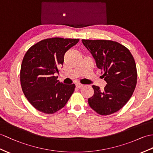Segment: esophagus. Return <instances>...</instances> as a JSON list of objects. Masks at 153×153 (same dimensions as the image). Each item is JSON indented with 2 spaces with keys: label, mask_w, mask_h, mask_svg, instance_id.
Instances as JSON below:
<instances>
[{
  "label": "esophagus",
  "mask_w": 153,
  "mask_h": 153,
  "mask_svg": "<svg viewBox=\"0 0 153 153\" xmlns=\"http://www.w3.org/2000/svg\"><path fill=\"white\" fill-rule=\"evenodd\" d=\"M83 86H84V85L81 84H79V83L76 84V87L77 88H82Z\"/></svg>",
  "instance_id": "34e87169"
}]
</instances>
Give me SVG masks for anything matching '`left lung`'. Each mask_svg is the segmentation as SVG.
<instances>
[{
	"mask_svg": "<svg viewBox=\"0 0 153 153\" xmlns=\"http://www.w3.org/2000/svg\"><path fill=\"white\" fill-rule=\"evenodd\" d=\"M84 45L95 59L97 67L103 71L106 82L103 90L92 85L94 94L88 104L102 115L116 112L131 97L137 83L136 65L127 48L110 40L82 39Z\"/></svg>",
	"mask_w": 153,
	"mask_h": 153,
	"instance_id": "left-lung-1",
	"label": "left lung"
}]
</instances>
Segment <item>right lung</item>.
<instances>
[{
  "instance_id": "right-lung-1",
  "label": "right lung",
  "mask_w": 153,
  "mask_h": 153,
  "mask_svg": "<svg viewBox=\"0 0 153 153\" xmlns=\"http://www.w3.org/2000/svg\"><path fill=\"white\" fill-rule=\"evenodd\" d=\"M79 42V39H46L33 45L25 54L21 68V88L36 109L54 114L68 102L75 85L60 82L54 74L59 73L65 52Z\"/></svg>"
}]
</instances>
